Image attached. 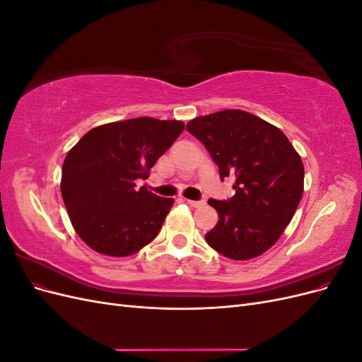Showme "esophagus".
<instances>
[{
	"instance_id": "esophagus-1",
	"label": "esophagus",
	"mask_w": 362,
	"mask_h": 362,
	"mask_svg": "<svg viewBox=\"0 0 362 362\" xmlns=\"http://www.w3.org/2000/svg\"><path fill=\"white\" fill-rule=\"evenodd\" d=\"M187 204H189L190 206H194V208H199V206H202V205L205 204V201H192V199H187Z\"/></svg>"
}]
</instances>
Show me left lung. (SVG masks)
Returning <instances> with one entry per match:
<instances>
[{"label":"left lung","instance_id":"8db88e82","mask_svg":"<svg viewBox=\"0 0 362 362\" xmlns=\"http://www.w3.org/2000/svg\"><path fill=\"white\" fill-rule=\"evenodd\" d=\"M187 131L210 152L221 180H234L231 199L208 201L218 221L205 234L206 243L237 261L264 254L278 242L302 199L300 156L279 128L243 110L194 117Z\"/></svg>","mask_w":362,"mask_h":362}]
</instances>
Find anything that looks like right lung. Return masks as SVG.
Masks as SVG:
<instances>
[{
    "mask_svg": "<svg viewBox=\"0 0 362 362\" xmlns=\"http://www.w3.org/2000/svg\"><path fill=\"white\" fill-rule=\"evenodd\" d=\"M181 120L134 117L86 133L64 158L62 198L75 233L108 257H128L157 237L173 205L137 189L182 133Z\"/></svg>",
    "mask_w": 362,
    "mask_h": 362,
    "instance_id": "right-lung-1",
    "label": "right lung"
}]
</instances>
